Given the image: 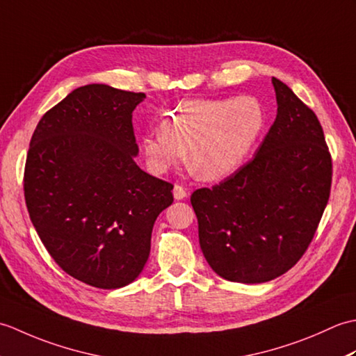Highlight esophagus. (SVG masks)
Segmentation results:
<instances>
[{"mask_svg": "<svg viewBox=\"0 0 356 356\" xmlns=\"http://www.w3.org/2000/svg\"><path fill=\"white\" fill-rule=\"evenodd\" d=\"M172 195H174V199H176V200H184L186 197V190L184 186L176 185V186H174V190H172Z\"/></svg>", "mask_w": 356, "mask_h": 356, "instance_id": "esophagus-1", "label": "esophagus"}]
</instances>
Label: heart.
Listing matches in <instances>:
<instances>
[{"instance_id": "1", "label": "heart", "mask_w": 356, "mask_h": 356, "mask_svg": "<svg viewBox=\"0 0 356 356\" xmlns=\"http://www.w3.org/2000/svg\"><path fill=\"white\" fill-rule=\"evenodd\" d=\"M266 124L252 96L182 99L165 113L161 128L143 133L139 149L148 170L165 174L184 161L203 182L236 174L251 156Z\"/></svg>"}]
</instances>
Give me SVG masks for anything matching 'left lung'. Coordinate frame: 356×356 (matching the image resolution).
<instances>
[{
  "instance_id": "8db88e82",
  "label": "left lung",
  "mask_w": 356,
  "mask_h": 356,
  "mask_svg": "<svg viewBox=\"0 0 356 356\" xmlns=\"http://www.w3.org/2000/svg\"><path fill=\"white\" fill-rule=\"evenodd\" d=\"M277 118L249 163L194 191L199 241L217 275L270 282L305 254L327 205L332 161L315 113L272 78Z\"/></svg>"
}]
</instances>
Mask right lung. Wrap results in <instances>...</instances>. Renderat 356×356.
<instances>
[{
  "instance_id": "right-lung-1",
  "label": "right lung",
  "mask_w": 356,
  "mask_h": 356,
  "mask_svg": "<svg viewBox=\"0 0 356 356\" xmlns=\"http://www.w3.org/2000/svg\"><path fill=\"white\" fill-rule=\"evenodd\" d=\"M145 93L105 84L73 90L30 140L24 195L51 259L79 282L119 289L140 275L172 185L136 165L133 111Z\"/></svg>"
}]
</instances>
